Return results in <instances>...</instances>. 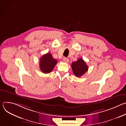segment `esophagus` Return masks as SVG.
Wrapping results in <instances>:
<instances>
[{
	"label": "esophagus",
	"mask_w": 126,
	"mask_h": 126,
	"mask_svg": "<svg viewBox=\"0 0 126 126\" xmlns=\"http://www.w3.org/2000/svg\"><path fill=\"white\" fill-rule=\"evenodd\" d=\"M63 62H65V63H68V62H69V60H68V59L67 58L64 57V58H63Z\"/></svg>",
	"instance_id": "34e87169"
}]
</instances>
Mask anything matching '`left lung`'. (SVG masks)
<instances>
[{"mask_svg": "<svg viewBox=\"0 0 126 126\" xmlns=\"http://www.w3.org/2000/svg\"><path fill=\"white\" fill-rule=\"evenodd\" d=\"M71 67L74 75L80 77L84 75L88 70V66L82 58L78 59L76 61L72 63Z\"/></svg>", "mask_w": 126, "mask_h": 126, "instance_id": "obj_1", "label": "left lung"}]
</instances>
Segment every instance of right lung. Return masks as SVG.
I'll list each match as a JSON object with an SVG mask.
<instances>
[{"instance_id": "add662e5", "label": "right lung", "mask_w": 126, "mask_h": 126, "mask_svg": "<svg viewBox=\"0 0 126 126\" xmlns=\"http://www.w3.org/2000/svg\"><path fill=\"white\" fill-rule=\"evenodd\" d=\"M39 66L41 71L44 73H49L57 63V60L53 58L51 53L43 55L40 59Z\"/></svg>"}]
</instances>
